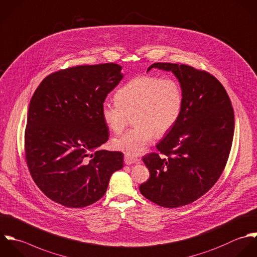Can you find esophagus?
Segmentation results:
<instances>
[{"label":"esophagus","mask_w":257,"mask_h":257,"mask_svg":"<svg viewBox=\"0 0 257 257\" xmlns=\"http://www.w3.org/2000/svg\"><path fill=\"white\" fill-rule=\"evenodd\" d=\"M140 160L136 157H130V156H124V164L125 165H133V164H138Z\"/></svg>","instance_id":"obj_1"}]
</instances>
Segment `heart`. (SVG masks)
Returning a JSON list of instances; mask_svg holds the SVG:
<instances>
[{"label":"heart","mask_w":257,"mask_h":257,"mask_svg":"<svg viewBox=\"0 0 257 257\" xmlns=\"http://www.w3.org/2000/svg\"><path fill=\"white\" fill-rule=\"evenodd\" d=\"M114 98V103L102 104L101 116L114 134H120L132 118L135 126L112 141L115 150L130 157L143 154L155 137L167 135L177 122L183 105L182 89L175 80L151 75L132 79Z\"/></svg>","instance_id":"b5f03b06"}]
</instances>
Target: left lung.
Here are the masks:
<instances>
[{"label":"left lung","mask_w":257,"mask_h":257,"mask_svg":"<svg viewBox=\"0 0 257 257\" xmlns=\"http://www.w3.org/2000/svg\"><path fill=\"white\" fill-rule=\"evenodd\" d=\"M153 68L178 79L183 94L180 116L158 153L143 158L150 178L141 193L160 206L186 205L205 194L227 163L234 133V112L220 82L209 73L186 65L155 63Z\"/></svg>","instance_id":"8db88e82"}]
</instances>
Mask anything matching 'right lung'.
<instances>
[{"label":"right lung","mask_w":257,"mask_h":257,"mask_svg":"<svg viewBox=\"0 0 257 257\" xmlns=\"http://www.w3.org/2000/svg\"><path fill=\"white\" fill-rule=\"evenodd\" d=\"M116 64L77 66L46 77L34 92L25 158L38 187L52 200L80 208L100 199L123 154L96 150L108 140L101 106L122 79Z\"/></svg>","instance_id":"add662e5"}]
</instances>
